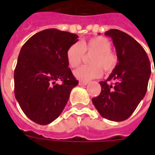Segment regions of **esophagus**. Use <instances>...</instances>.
I'll use <instances>...</instances> for the list:
<instances>
[{
    "label": "esophagus",
    "instance_id": "esophagus-1",
    "mask_svg": "<svg viewBox=\"0 0 155 155\" xmlns=\"http://www.w3.org/2000/svg\"><path fill=\"white\" fill-rule=\"evenodd\" d=\"M87 84V82H84V81H80L79 82V85L80 86H85V85Z\"/></svg>",
    "mask_w": 155,
    "mask_h": 155
}]
</instances>
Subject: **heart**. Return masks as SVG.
<instances>
[{"mask_svg": "<svg viewBox=\"0 0 155 155\" xmlns=\"http://www.w3.org/2000/svg\"><path fill=\"white\" fill-rule=\"evenodd\" d=\"M112 42L103 36L92 37L74 43L67 51V60L71 68H77L84 58V54H92L90 65L82 66L74 71L78 80L87 82L101 76L103 69L110 72L117 64V56L112 51Z\"/></svg>", "mask_w": 155, "mask_h": 155, "instance_id": "obj_1", "label": "heart"}]
</instances>
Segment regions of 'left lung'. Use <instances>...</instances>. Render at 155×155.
<instances>
[{"label": "left lung", "mask_w": 155, "mask_h": 155, "mask_svg": "<svg viewBox=\"0 0 155 155\" xmlns=\"http://www.w3.org/2000/svg\"><path fill=\"white\" fill-rule=\"evenodd\" d=\"M112 38L118 62L105 81L101 92L92 101L105 119L122 121L130 117L146 95L151 73L147 52L136 40L119 30L104 33Z\"/></svg>", "instance_id": "obj_1"}]
</instances>
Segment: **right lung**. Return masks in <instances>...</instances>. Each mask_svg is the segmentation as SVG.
Segmentation results:
<instances>
[{
    "label": "right lung",
    "instance_id": "add662e5",
    "mask_svg": "<svg viewBox=\"0 0 155 155\" xmlns=\"http://www.w3.org/2000/svg\"><path fill=\"white\" fill-rule=\"evenodd\" d=\"M78 35L47 29L23 45L14 70V94L21 108L34 122L47 125L63 112L78 80L68 68L67 51ZM57 80L61 85L55 83Z\"/></svg>",
    "mask_w": 155,
    "mask_h": 155
}]
</instances>
